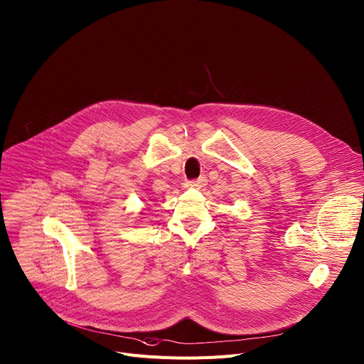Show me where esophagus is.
I'll use <instances>...</instances> for the list:
<instances>
[{
    "label": "esophagus",
    "mask_w": 364,
    "mask_h": 364,
    "mask_svg": "<svg viewBox=\"0 0 364 364\" xmlns=\"http://www.w3.org/2000/svg\"><path fill=\"white\" fill-rule=\"evenodd\" d=\"M206 183H208V178H206L205 176H202V177H199L196 181H193L191 186H195V187H203V186H206Z\"/></svg>",
    "instance_id": "34e87169"
}]
</instances>
